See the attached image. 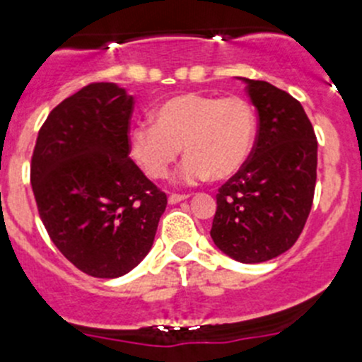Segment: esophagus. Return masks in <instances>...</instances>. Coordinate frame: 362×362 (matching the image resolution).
I'll return each instance as SVG.
<instances>
[{"instance_id":"obj_1","label":"esophagus","mask_w":362,"mask_h":362,"mask_svg":"<svg viewBox=\"0 0 362 362\" xmlns=\"http://www.w3.org/2000/svg\"><path fill=\"white\" fill-rule=\"evenodd\" d=\"M187 198H189L187 194H170V198H168V203L177 204V203L184 202V199H187Z\"/></svg>"}]
</instances>
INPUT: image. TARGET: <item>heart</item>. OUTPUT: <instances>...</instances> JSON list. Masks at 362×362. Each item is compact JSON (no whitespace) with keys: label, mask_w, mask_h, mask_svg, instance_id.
<instances>
[{"label":"heart","mask_w":362,"mask_h":362,"mask_svg":"<svg viewBox=\"0 0 362 362\" xmlns=\"http://www.w3.org/2000/svg\"><path fill=\"white\" fill-rule=\"evenodd\" d=\"M255 113L240 96L184 93L160 103L154 122L129 131V151L154 180L168 177L182 147L187 156L180 180L196 184L210 175L224 180L242 170L255 140Z\"/></svg>","instance_id":"obj_1"}]
</instances>
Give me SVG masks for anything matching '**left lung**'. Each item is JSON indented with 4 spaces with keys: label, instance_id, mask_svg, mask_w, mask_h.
Masks as SVG:
<instances>
[{
    "label": "left lung",
    "instance_id": "left-lung-1",
    "mask_svg": "<svg viewBox=\"0 0 362 362\" xmlns=\"http://www.w3.org/2000/svg\"><path fill=\"white\" fill-rule=\"evenodd\" d=\"M247 83L259 124L242 170L217 194L210 236L245 264L284 254L301 235L313 203L317 138L301 103L264 80Z\"/></svg>",
    "mask_w": 362,
    "mask_h": 362
}]
</instances>
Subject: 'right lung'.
Returning <instances> with one entry per match:
<instances>
[{"label": "right lung", "instance_id": "1", "mask_svg": "<svg viewBox=\"0 0 362 362\" xmlns=\"http://www.w3.org/2000/svg\"><path fill=\"white\" fill-rule=\"evenodd\" d=\"M133 105L115 83H89L49 113L33 151L40 218L61 254L96 279L140 264L168 204L129 158Z\"/></svg>", "mask_w": 362, "mask_h": 362}]
</instances>
